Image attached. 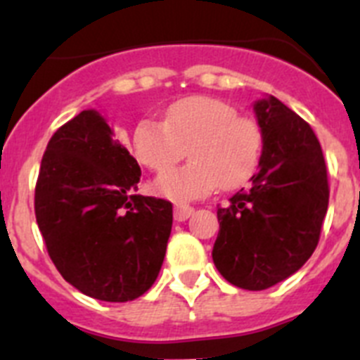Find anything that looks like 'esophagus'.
Masks as SVG:
<instances>
[{"mask_svg":"<svg viewBox=\"0 0 360 360\" xmlns=\"http://www.w3.org/2000/svg\"><path fill=\"white\" fill-rule=\"evenodd\" d=\"M193 212H195V209L191 205H174V219L176 221H186Z\"/></svg>","mask_w":360,"mask_h":360,"instance_id":"1","label":"esophagus"}]
</instances>
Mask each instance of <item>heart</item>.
<instances>
[{
  "instance_id": "obj_1",
  "label": "heart",
  "mask_w": 360,
  "mask_h": 360,
  "mask_svg": "<svg viewBox=\"0 0 360 360\" xmlns=\"http://www.w3.org/2000/svg\"><path fill=\"white\" fill-rule=\"evenodd\" d=\"M187 165L162 173L155 189L174 202H189L216 187L234 189L256 171L263 133L250 117L212 97H187L169 106L165 120L144 119L133 131L135 157L153 171H164L184 158Z\"/></svg>"
}]
</instances>
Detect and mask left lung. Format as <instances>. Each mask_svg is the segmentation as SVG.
Here are the masks:
<instances>
[{
	"mask_svg": "<svg viewBox=\"0 0 360 360\" xmlns=\"http://www.w3.org/2000/svg\"><path fill=\"white\" fill-rule=\"evenodd\" d=\"M263 133L250 186L218 207L212 262L234 287L265 290L297 272L319 243L328 174L310 124L270 95L254 104Z\"/></svg>",
	"mask_w": 360,
	"mask_h": 360,
	"instance_id": "left-lung-1",
	"label": "left lung"
}]
</instances>
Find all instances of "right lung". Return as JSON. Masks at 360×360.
<instances>
[{
	"instance_id": "1",
	"label": "right lung",
	"mask_w": 360,
	"mask_h": 360,
	"mask_svg": "<svg viewBox=\"0 0 360 360\" xmlns=\"http://www.w3.org/2000/svg\"><path fill=\"white\" fill-rule=\"evenodd\" d=\"M141 167L95 110L50 139L34 209L59 274L82 294L126 303L151 288L164 262L173 203L131 195Z\"/></svg>"
}]
</instances>
